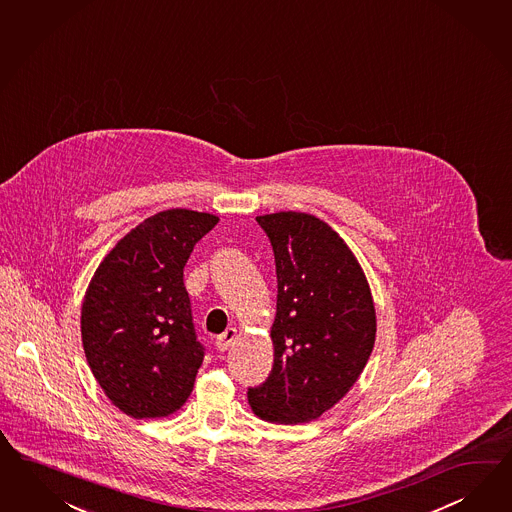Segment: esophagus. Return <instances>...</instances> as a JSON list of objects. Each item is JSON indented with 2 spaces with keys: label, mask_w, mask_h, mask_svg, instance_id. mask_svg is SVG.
Masks as SVG:
<instances>
[{
  "label": "esophagus",
  "mask_w": 512,
  "mask_h": 512,
  "mask_svg": "<svg viewBox=\"0 0 512 512\" xmlns=\"http://www.w3.org/2000/svg\"><path fill=\"white\" fill-rule=\"evenodd\" d=\"M235 336H237V331H235V329H226V331H224L222 335L217 336V340H215L217 350H228V348L234 344Z\"/></svg>",
  "instance_id": "34e87169"
}]
</instances>
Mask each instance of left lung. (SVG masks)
<instances>
[{
    "label": "left lung",
    "mask_w": 512,
    "mask_h": 512,
    "mask_svg": "<svg viewBox=\"0 0 512 512\" xmlns=\"http://www.w3.org/2000/svg\"><path fill=\"white\" fill-rule=\"evenodd\" d=\"M275 254V363L249 404L263 421L308 423L361 376L376 340L365 273L335 230L307 213L256 217Z\"/></svg>",
    "instance_id": "1"
}]
</instances>
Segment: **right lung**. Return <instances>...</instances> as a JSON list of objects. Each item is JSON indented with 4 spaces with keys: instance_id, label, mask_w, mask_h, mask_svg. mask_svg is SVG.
<instances>
[{
    "instance_id": "obj_1",
    "label": "right lung",
    "mask_w": 512,
    "mask_h": 512,
    "mask_svg": "<svg viewBox=\"0 0 512 512\" xmlns=\"http://www.w3.org/2000/svg\"><path fill=\"white\" fill-rule=\"evenodd\" d=\"M219 217L168 209L144 220L104 258L82 305L89 368L116 408L134 419L181 408L204 361L183 267Z\"/></svg>"
}]
</instances>
